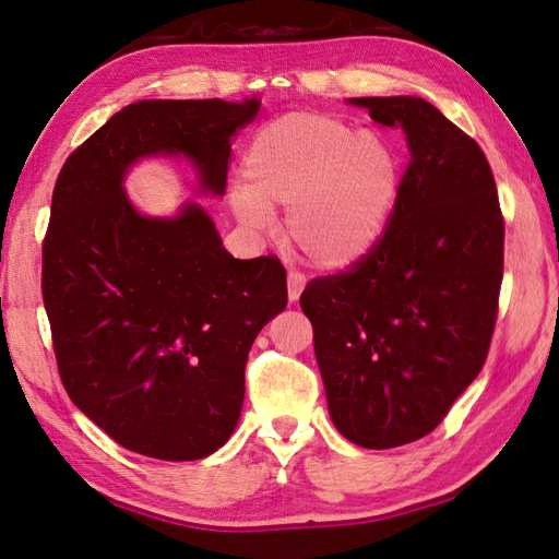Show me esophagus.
I'll return each instance as SVG.
<instances>
[{
	"mask_svg": "<svg viewBox=\"0 0 559 559\" xmlns=\"http://www.w3.org/2000/svg\"><path fill=\"white\" fill-rule=\"evenodd\" d=\"M305 286H307V281H305L302 273H298V271L288 273V298H290V302L300 300Z\"/></svg>",
	"mask_w": 559,
	"mask_h": 559,
	"instance_id": "34e87169",
	"label": "esophagus"
}]
</instances>
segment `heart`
<instances>
[{"mask_svg": "<svg viewBox=\"0 0 559 559\" xmlns=\"http://www.w3.org/2000/svg\"><path fill=\"white\" fill-rule=\"evenodd\" d=\"M401 192V160L389 141L341 117L295 110L261 124L242 160L230 209L266 230L288 206L290 240L322 269H348L372 252Z\"/></svg>", "mask_w": 559, "mask_h": 559, "instance_id": "1", "label": "heart"}]
</instances>
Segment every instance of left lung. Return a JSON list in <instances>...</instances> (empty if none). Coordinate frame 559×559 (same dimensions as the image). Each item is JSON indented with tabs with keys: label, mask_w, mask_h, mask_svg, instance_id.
Returning <instances> with one entry per match:
<instances>
[{
	"label": "left lung",
	"mask_w": 559,
	"mask_h": 559,
	"mask_svg": "<svg viewBox=\"0 0 559 559\" xmlns=\"http://www.w3.org/2000/svg\"><path fill=\"white\" fill-rule=\"evenodd\" d=\"M399 127L408 170L377 247L300 295L336 430L365 449L430 435L478 377L502 286L504 221L488 158L432 103L348 98Z\"/></svg>",
	"instance_id": "left-lung-1"
}]
</instances>
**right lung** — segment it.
<instances>
[{"instance_id":"obj_1","label":"right lung","mask_w":559,"mask_h":559,"mask_svg":"<svg viewBox=\"0 0 559 559\" xmlns=\"http://www.w3.org/2000/svg\"><path fill=\"white\" fill-rule=\"evenodd\" d=\"M261 100H139L71 153L43 245L57 367L81 413L129 451L194 461L235 432L257 334L288 305L278 259H235L199 201L146 216L124 192L146 158H185L221 199L230 139Z\"/></svg>"}]
</instances>
